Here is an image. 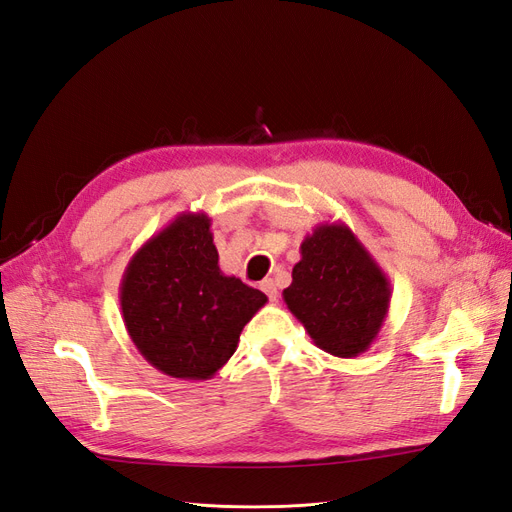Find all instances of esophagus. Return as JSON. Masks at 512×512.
I'll use <instances>...</instances> for the list:
<instances>
[{
    "label": "esophagus",
    "instance_id": "34e87169",
    "mask_svg": "<svg viewBox=\"0 0 512 512\" xmlns=\"http://www.w3.org/2000/svg\"><path fill=\"white\" fill-rule=\"evenodd\" d=\"M260 290L265 292L271 301L277 299V284H275L273 280H265V282H262V284H260Z\"/></svg>",
    "mask_w": 512,
    "mask_h": 512
}]
</instances>
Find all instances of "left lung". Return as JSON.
<instances>
[{"label":"left lung","mask_w":512,"mask_h":512,"mask_svg":"<svg viewBox=\"0 0 512 512\" xmlns=\"http://www.w3.org/2000/svg\"><path fill=\"white\" fill-rule=\"evenodd\" d=\"M284 303L314 344L339 359L371 348L389 316L391 282L344 222H324L301 243Z\"/></svg>","instance_id":"left-lung-1"}]
</instances>
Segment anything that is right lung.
Listing matches in <instances>:
<instances>
[{"label": "right lung", "mask_w": 512, "mask_h": 512, "mask_svg": "<svg viewBox=\"0 0 512 512\" xmlns=\"http://www.w3.org/2000/svg\"><path fill=\"white\" fill-rule=\"evenodd\" d=\"M211 218L179 213L138 247L119 284L126 331L143 359L179 380H209L237 350L267 294L224 275Z\"/></svg>", "instance_id": "add662e5"}]
</instances>
